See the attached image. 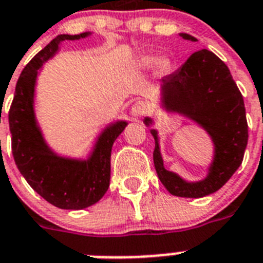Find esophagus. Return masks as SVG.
Returning <instances> with one entry per match:
<instances>
[{"label": "esophagus", "instance_id": "obj_1", "mask_svg": "<svg viewBox=\"0 0 263 263\" xmlns=\"http://www.w3.org/2000/svg\"><path fill=\"white\" fill-rule=\"evenodd\" d=\"M147 113V105L143 101H136L131 108L132 117H140Z\"/></svg>", "mask_w": 263, "mask_h": 263}]
</instances>
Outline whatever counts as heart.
I'll return each instance as SVG.
<instances>
[{
	"label": "heart",
	"mask_w": 263,
	"mask_h": 263,
	"mask_svg": "<svg viewBox=\"0 0 263 263\" xmlns=\"http://www.w3.org/2000/svg\"><path fill=\"white\" fill-rule=\"evenodd\" d=\"M154 66H155V69H157L158 71L162 72L165 71L168 66H170V61H168V58L166 57H144L139 61V69L150 70Z\"/></svg>",
	"instance_id": "obj_1"
}]
</instances>
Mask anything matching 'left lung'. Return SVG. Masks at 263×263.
Here are the masks:
<instances>
[{
    "label": "left lung",
    "instance_id": "left-lung-1",
    "mask_svg": "<svg viewBox=\"0 0 263 263\" xmlns=\"http://www.w3.org/2000/svg\"><path fill=\"white\" fill-rule=\"evenodd\" d=\"M180 36L197 42L187 33ZM161 108L193 121L208 134L213 144L206 176L187 181L166 170L159 134L151 128L155 140L154 166L163 186L173 196L186 198L205 197L219 191L242 163L249 139L243 97L226 63L208 50L192 54L176 72L161 80ZM143 123L150 127L154 120L147 116Z\"/></svg>",
    "mask_w": 263,
    "mask_h": 263
}]
</instances>
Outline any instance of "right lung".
I'll use <instances>...</instances> for the list:
<instances>
[{"label":"right lung","instance_id":"right-lung-1","mask_svg":"<svg viewBox=\"0 0 263 263\" xmlns=\"http://www.w3.org/2000/svg\"><path fill=\"white\" fill-rule=\"evenodd\" d=\"M90 35L91 32L59 35L47 44L21 71L9 110L12 153L21 176L46 201L70 211L93 205L106 193L112 146L128 123L116 120L105 125L85 157L58 154L44 138L36 117V81L43 65L59 52L62 42L85 39Z\"/></svg>","mask_w":263,"mask_h":263}]
</instances>
